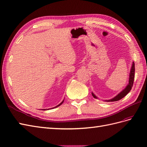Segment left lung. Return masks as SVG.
I'll return each mask as SVG.
<instances>
[{
  "label": "left lung",
  "instance_id": "left-lung-1",
  "mask_svg": "<svg viewBox=\"0 0 147 147\" xmlns=\"http://www.w3.org/2000/svg\"><path fill=\"white\" fill-rule=\"evenodd\" d=\"M134 77H135V64H134V62L133 61L131 71H130L129 84H127V86L125 87V89L121 91L120 93H119L116 96H115L114 98H111L110 100H105V102L118 101V100L122 99L123 97H124L130 91H131V90L132 89V87L133 86V84H134ZM92 95L95 98H97V97L94 95L93 92H92Z\"/></svg>",
  "mask_w": 147,
  "mask_h": 147
}]
</instances>
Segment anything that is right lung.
<instances>
[{
  "label": "right lung",
  "mask_w": 147,
  "mask_h": 147,
  "mask_svg": "<svg viewBox=\"0 0 147 147\" xmlns=\"http://www.w3.org/2000/svg\"><path fill=\"white\" fill-rule=\"evenodd\" d=\"M63 102H64V100H63V101L59 104V105H58L57 106H56V107H53V108H57V107H59V106H60L63 103ZM52 109V108H51ZM48 110H49V109H48ZM46 110V109H44V110Z\"/></svg>",
  "instance_id": "right-lung-1"
}]
</instances>
